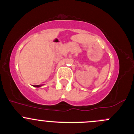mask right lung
I'll use <instances>...</instances> for the list:
<instances>
[{"label":"right lung","instance_id":"add662e5","mask_svg":"<svg viewBox=\"0 0 134 134\" xmlns=\"http://www.w3.org/2000/svg\"><path fill=\"white\" fill-rule=\"evenodd\" d=\"M34 86H35V87H40V85H34Z\"/></svg>","mask_w":134,"mask_h":134}]
</instances>
